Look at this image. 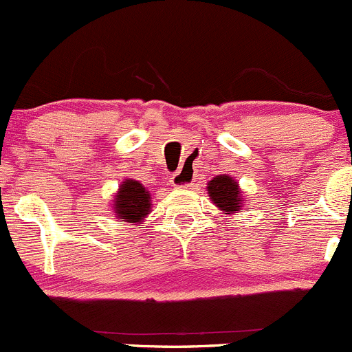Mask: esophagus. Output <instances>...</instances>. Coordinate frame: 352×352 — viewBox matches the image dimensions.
Here are the masks:
<instances>
[{"label": "esophagus", "mask_w": 352, "mask_h": 352, "mask_svg": "<svg viewBox=\"0 0 352 352\" xmlns=\"http://www.w3.org/2000/svg\"><path fill=\"white\" fill-rule=\"evenodd\" d=\"M192 183V171L188 166H183L179 171L173 176V186L176 188H188Z\"/></svg>", "instance_id": "esophagus-1"}]
</instances>
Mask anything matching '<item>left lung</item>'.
I'll use <instances>...</instances> for the list:
<instances>
[{
	"label": "left lung",
	"instance_id": "obj_1",
	"mask_svg": "<svg viewBox=\"0 0 352 352\" xmlns=\"http://www.w3.org/2000/svg\"><path fill=\"white\" fill-rule=\"evenodd\" d=\"M208 195L211 201L221 210V213H235L241 210L243 198L240 196V188L230 176H217L208 183Z\"/></svg>",
	"mask_w": 352,
	"mask_h": 352
}]
</instances>
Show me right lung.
Masks as SVG:
<instances>
[{"label": "right lung", "mask_w": 352, "mask_h": 352, "mask_svg": "<svg viewBox=\"0 0 352 352\" xmlns=\"http://www.w3.org/2000/svg\"><path fill=\"white\" fill-rule=\"evenodd\" d=\"M117 218L120 221L138 223L146 218L151 208V195L141 183L134 179H126L114 199Z\"/></svg>", "instance_id": "right-lung-1"}]
</instances>
